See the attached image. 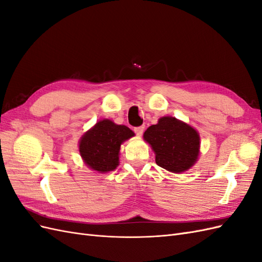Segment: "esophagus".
Instances as JSON below:
<instances>
[{
    "instance_id": "esophagus-1",
    "label": "esophagus",
    "mask_w": 262,
    "mask_h": 262,
    "mask_svg": "<svg viewBox=\"0 0 262 262\" xmlns=\"http://www.w3.org/2000/svg\"><path fill=\"white\" fill-rule=\"evenodd\" d=\"M143 131H144V126L141 125V126H137V128H134V132L137 133V136L141 137L142 134H143Z\"/></svg>"
}]
</instances>
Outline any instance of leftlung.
<instances>
[{
  "label": "left lung",
  "instance_id": "left-lung-1",
  "mask_svg": "<svg viewBox=\"0 0 262 262\" xmlns=\"http://www.w3.org/2000/svg\"><path fill=\"white\" fill-rule=\"evenodd\" d=\"M143 139L155 153V162L170 172L181 173L199 160L200 136L193 126L166 116L148 126Z\"/></svg>",
  "mask_w": 262,
  "mask_h": 262
}]
</instances>
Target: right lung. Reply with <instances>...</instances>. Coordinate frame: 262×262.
Returning a JSON list of instances; mask_svg holds the SVG:
<instances>
[{"instance_id": "add662e5", "label": "right lung", "mask_w": 262, "mask_h": 262, "mask_svg": "<svg viewBox=\"0 0 262 262\" xmlns=\"http://www.w3.org/2000/svg\"><path fill=\"white\" fill-rule=\"evenodd\" d=\"M134 136L128 126L104 119L83 134L78 150L87 167L106 173L117 168L121 144Z\"/></svg>"}]
</instances>
